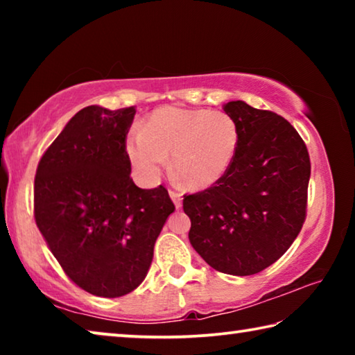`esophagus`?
I'll use <instances>...</instances> for the list:
<instances>
[{
	"instance_id": "34e87169",
	"label": "esophagus",
	"mask_w": 355,
	"mask_h": 355,
	"mask_svg": "<svg viewBox=\"0 0 355 355\" xmlns=\"http://www.w3.org/2000/svg\"><path fill=\"white\" fill-rule=\"evenodd\" d=\"M169 196H171V199H172V202H173V205H175V208H177V209L182 208V205H183L182 194H178V192H175V191H171Z\"/></svg>"
}]
</instances>
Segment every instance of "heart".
<instances>
[{
    "mask_svg": "<svg viewBox=\"0 0 355 355\" xmlns=\"http://www.w3.org/2000/svg\"><path fill=\"white\" fill-rule=\"evenodd\" d=\"M239 130L228 114L166 106L127 139V153L142 178L155 180L172 156V172L191 189H207L235 159Z\"/></svg>",
    "mask_w": 355,
    "mask_h": 355,
    "instance_id": "heart-1",
    "label": "heart"
}]
</instances>
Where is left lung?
I'll list each match as a JSON object with an SVG mask.
<instances>
[{
	"label": "left lung",
	"mask_w": 355,
	"mask_h": 355,
	"mask_svg": "<svg viewBox=\"0 0 355 355\" xmlns=\"http://www.w3.org/2000/svg\"><path fill=\"white\" fill-rule=\"evenodd\" d=\"M239 144L211 188L184 196L189 241L216 271L252 275L271 266L297 238L307 213L310 156L293 125L272 111L228 101Z\"/></svg>",
	"instance_id": "left-lung-1"
}]
</instances>
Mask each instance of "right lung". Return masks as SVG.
Instances as JSON below:
<instances>
[{
  "mask_svg": "<svg viewBox=\"0 0 355 355\" xmlns=\"http://www.w3.org/2000/svg\"><path fill=\"white\" fill-rule=\"evenodd\" d=\"M136 107L87 106L42 156L34 218L64 272L84 291L120 297L142 284L156 238L173 213L163 184H135L127 135Z\"/></svg>",
  "mask_w": 355,
  "mask_h": 355,
  "instance_id": "obj_1",
  "label": "right lung"
}]
</instances>
